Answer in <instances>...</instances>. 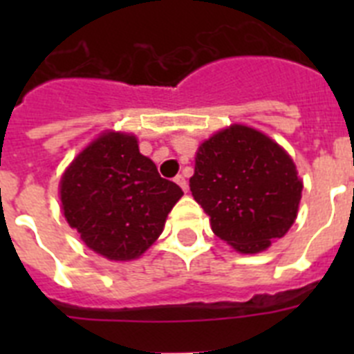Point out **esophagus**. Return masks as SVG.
<instances>
[{
    "instance_id": "obj_1",
    "label": "esophagus",
    "mask_w": 354,
    "mask_h": 354,
    "mask_svg": "<svg viewBox=\"0 0 354 354\" xmlns=\"http://www.w3.org/2000/svg\"><path fill=\"white\" fill-rule=\"evenodd\" d=\"M175 183H177L180 187H183V192H184V193L187 192V180L184 179L183 175H177V177H175Z\"/></svg>"
}]
</instances>
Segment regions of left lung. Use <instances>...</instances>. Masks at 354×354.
Listing matches in <instances>:
<instances>
[{"mask_svg": "<svg viewBox=\"0 0 354 354\" xmlns=\"http://www.w3.org/2000/svg\"><path fill=\"white\" fill-rule=\"evenodd\" d=\"M189 187L216 236L237 252L259 253L292 227L303 183L278 143L230 126L200 145Z\"/></svg>", "mask_w": 354, "mask_h": 354, "instance_id": "8db88e82", "label": "left lung"}]
</instances>
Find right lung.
Instances as JSON below:
<instances>
[{
	"mask_svg": "<svg viewBox=\"0 0 354 354\" xmlns=\"http://www.w3.org/2000/svg\"><path fill=\"white\" fill-rule=\"evenodd\" d=\"M183 189L162 179L131 134L108 133L72 161L60 183L68 225L109 261L140 257L162 232Z\"/></svg>",
	"mask_w": 354,
	"mask_h": 354,
	"instance_id": "right-lung-1",
	"label": "right lung"
}]
</instances>
